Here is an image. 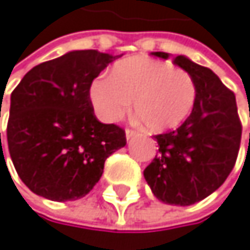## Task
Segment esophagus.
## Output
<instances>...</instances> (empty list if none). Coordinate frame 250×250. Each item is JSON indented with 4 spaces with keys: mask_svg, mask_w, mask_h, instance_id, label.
<instances>
[{
    "mask_svg": "<svg viewBox=\"0 0 250 250\" xmlns=\"http://www.w3.org/2000/svg\"><path fill=\"white\" fill-rule=\"evenodd\" d=\"M135 134H137V132H135V131H132V129H126V131H125V135H126V139H128V140H129V139H132V137H134Z\"/></svg>",
    "mask_w": 250,
    "mask_h": 250,
    "instance_id": "34e87169",
    "label": "esophagus"
}]
</instances>
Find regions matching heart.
I'll return each instance as SVG.
<instances>
[{
	"mask_svg": "<svg viewBox=\"0 0 250 250\" xmlns=\"http://www.w3.org/2000/svg\"><path fill=\"white\" fill-rule=\"evenodd\" d=\"M91 101L105 122L122 119L134 101V113L150 132L177 128L191 115L197 86L191 74L167 62L147 58L122 61L111 76H100L91 84Z\"/></svg>",
	"mask_w": 250,
	"mask_h": 250,
	"instance_id": "obj_1",
	"label": "heart"
}]
</instances>
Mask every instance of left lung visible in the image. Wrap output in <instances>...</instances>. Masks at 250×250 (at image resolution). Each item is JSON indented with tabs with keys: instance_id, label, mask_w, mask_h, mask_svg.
<instances>
[{
	"instance_id": "1",
	"label": "left lung",
	"mask_w": 250,
	"mask_h": 250,
	"mask_svg": "<svg viewBox=\"0 0 250 250\" xmlns=\"http://www.w3.org/2000/svg\"><path fill=\"white\" fill-rule=\"evenodd\" d=\"M153 56L168 59L166 52ZM173 64L195 82L197 97L191 115L177 129L158 134V155L145 170L153 195L166 204L191 206L225 182L234 168L242 140L235 95L210 68L183 55Z\"/></svg>"
}]
</instances>
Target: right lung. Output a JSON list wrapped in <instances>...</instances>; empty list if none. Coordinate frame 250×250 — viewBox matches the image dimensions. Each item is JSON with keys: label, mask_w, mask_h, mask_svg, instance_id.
Masks as SVG:
<instances>
[{"label": "right lung", "mask_w": 250, "mask_h": 250, "mask_svg": "<svg viewBox=\"0 0 250 250\" xmlns=\"http://www.w3.org/2000/svg\"><path fill=\"white\" fill-rule=\"evenodd\" d=\"M116 58L73 50L29 70L11 92L7 146L34 194L52 201L84 197L105 159L126 145L122 128L95 118L89 98L94 79Z\"/></svg>", "instance_id": "obj_1"}]
</instances>
